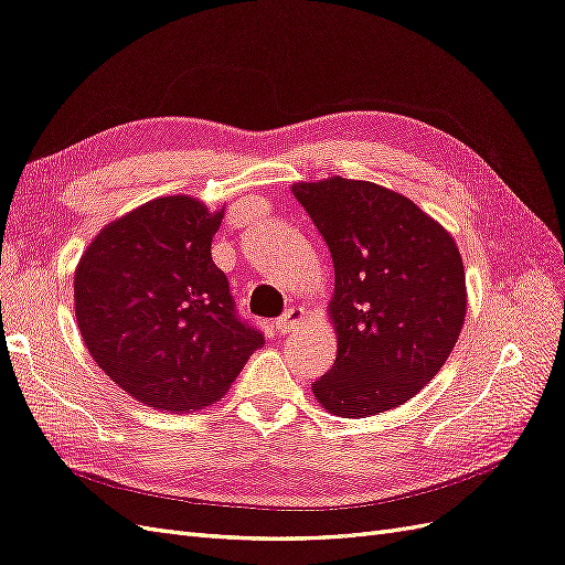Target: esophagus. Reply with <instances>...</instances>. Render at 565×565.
Wrapping results in <instances>:
<instances>
[{
    "mask_svg": "<svg viewBox=\"0 0 565 565\" xmlns=\"http://www.w3.org/2000/svg\"><path fill=\"white\" fill-rule=\"evenodd\" d=\"M303 309H299V307H292V309H287L278 320H276V330L278 332H282V334H287V332H295L299 326H303Z\"/></svg>",
    "mask_w": 565,
    "mask_h": 565,
    "instance_id": "1",
    "label": "esophagus"
}]
</instances>
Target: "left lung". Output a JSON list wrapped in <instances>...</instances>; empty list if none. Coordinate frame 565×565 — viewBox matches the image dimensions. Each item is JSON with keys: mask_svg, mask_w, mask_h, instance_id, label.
<instances>
[{"mask_svg": "<svg viewBox=\"0 0 565 565\" xmlns=\"http://www.w3.org/2000/svg\"><path fill=\"white\" fill-rule=\"evenodd\" d=\"M334 266L338 359L313 383L332 416L363 418L418 394L459 340L466 273L437 221L375 182L328 178L292 185Z\"/></svg>", "mask_w": 565, "mask_h": 565, "instance_id": "8db88e82", "label": "left lung"}]
</instances>
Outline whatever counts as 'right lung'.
Here are the masks:
<instances>
[{"label": "right lung", "instance_id": "obj_1", "mask_svg": "<svg viewBox=\"0 0 565 565\" xmlns=\"http://www.w3.org/2000/svg\"><path fill=\"white\" fill-rule=\"evenodd\" d=\"M221 221L192 196H161L104 227L75 270L87 352L147 406L178 414L218 402L264 344L211 258Z\"/></svg>", "mask_w": 565, "mask_h": 565}]
</instances>
